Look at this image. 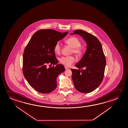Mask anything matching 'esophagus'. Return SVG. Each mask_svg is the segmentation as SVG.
I'll list each match as a JSON object with an SVG mask.
<instances>
[{
  "label": "esophagus",
  "instance_id": "1",
  "mask_svg": "<svg viewBox=\"0 0 128 128\" xmlns=\"http://www.w3.org/2000/svg\"><path fill=\"white\" fill-rule=\"evenodd\" d=\"M65 69L66 70H67L69 69V68H68V67H66V66H65Z\"/></svg>",
  "mask_w": 128,
  "mask_h": 128
}]
</instances>
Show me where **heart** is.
<instances>
[{"mask_svg": "<svg viewBox=\"0 0 128 128\" xmlns=\"http://www.w3.org/2000/svg\"><path fill=\"white\" fill-rule=\"evenodd\" d=\"M66 43L73 48L72 52L78 55L81 54L82 50L80 48L81 46V42L79 40L75 37L70 38L66 40ZM61 46L58 42L55 44L54 46V51L55 52L59 54L61 52ZM76 58L73 56H63L59 59L60 63L66 66H70L76 61Z\"/></svg>", "mask_w": 128, "mask_h": 128, "instance_id": "b5f03b06", "label": "heart"}]
</instances>
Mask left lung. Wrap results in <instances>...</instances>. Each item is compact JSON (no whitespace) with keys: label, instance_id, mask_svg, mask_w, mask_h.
<instances>
[{"label":"left lung","instance_id":"obj_1","mask_svg":"<svg viewBox=\"0 0 128 128\" xmlns=\"http://www.w3.org/2000/svg\"><path fill=\"white\" fill-rule=\"evenodd\" d=\"M74 34L81 36L87 46L83 57L75 65L78 69H71L72 78L77 90L88 93L96 89L102 82L106 59L100 42L95 36L80 30L70 34Z\"/></svg>","mask_w":128,"mask_h":128}]
</instances>
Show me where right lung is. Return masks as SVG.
<instances>
[{
  "mask_svg": "<svg viewBox=\"0 0 128 128\" xmlns=\"http://www.w3.org/2000/svg\"><path fill=\"white\" fill-rule=\"evenodd\" d=\"M68 32L42 30L36 32L25 47L23 54L24 76L30 85L38 92L48 93L57 87V78L65 70L63 65L58 64L54 46L65 38ZM56 65L48 68L47 64Z\"/></svg>",
  "mask_w": 128,
  "mask_h": 128,
  "instance_id": "1",
  "label": "right lung"
}]
</instances>
